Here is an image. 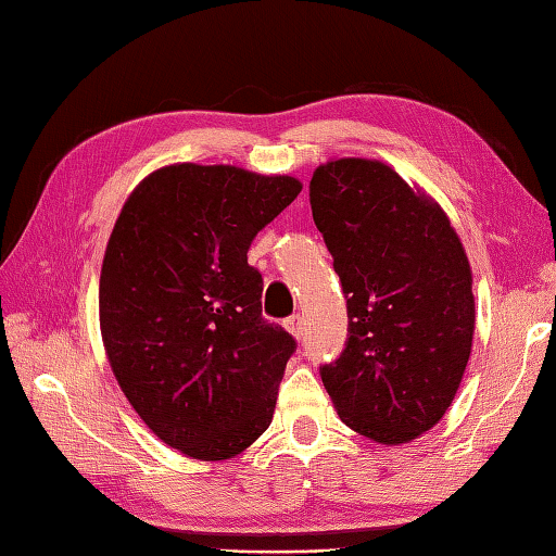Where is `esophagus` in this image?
Listing matches in <instances>:
<instances>
[{
  "label": "esophagus",
  "mask_w": 556,
  "mask_h": 556,
  "mask_svg": "<svg viewBox=\"0 0 556 556\" xmlns=\"http://www.w3.org/2000/svg\"><path fill=\"white\" fill-rule=\"evenodd\" d=\"M285 327L289 329V332H291L293 337L301 339V337H303V332H305V317H303L301 313L291 315V317H287V320H285Z\"/></svg>",
  "instance_id": "34e87169"
}]
</instances>
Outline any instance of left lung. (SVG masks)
Wrapping results in <instances>:
<instances>
[{"instance_id": "1", "label": "left lung", "mask_w": 556, "mask_h": 556, "mask_svg": "<svg viewBox=\"0 0 556 556\" xmlns=\"http://www.w3.org/2000/svg\"><path fill=\"white\" fill-rule=\"evenodd\" d=\"M315 227L346 293L349 337L320 368L351 430L404 444L452 406L473 346V275L444 210L377 160L320 164Z\"/></svg>"}]
</instances>
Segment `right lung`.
<instances>
[{
    "label": "right lung",
    "instance_id": "right-lung-1",
    "mask_svg": "<svg viewBox=\"0 0 556 556\" xmlns=\"http://www.w3.org/2000/svg\"><path fill=\"white\" fill-rule=\"evenodd\" d=\"M301 188L229 164H169L114 224L100 275L104 351L128 404L186 456L231 458L269 428L296 339L263 317L248 248Z\"/></svg>",
    "mask_w": 556,
    "mask_h": 556
}]
</instances>
